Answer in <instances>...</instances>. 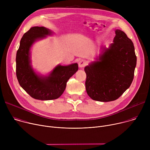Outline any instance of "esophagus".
Returning a JSON list of instances; mask_svg holds the SVG:
<instances>
[{
    "instance_id": "esophagus-1",
    "label": "esophagus",
    "mask_w": 150,
    "mask_h": 150,
    "mask_svg": "<svg viewBox=\"0 0 150 150\" xmlns=\"http://www.w3.org/2000/svg\"><path fill=\"white\" fill-rule=\"evenodd\" d=\"M87 64V62L86 60H85L83 59H82V60H81L79 62L78 65H79V67L80 68H83L84 67L86 66Z\"/></svg>"
}]
</instances>
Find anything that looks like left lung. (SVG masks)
<instances>
[{
	"instance_id": "obj_1",
	"label": "left lung",
	"mask_w": 150,
	"mask_h": 150,
	"mask_svg": "<svg viewBox=\"0 0 150 150\" xmlns=\"http://www.w3.org/2000/svg\"><path fill=\"white\" fill-rule=\"evenodd\" d=\"M113 42L104 48L98 61L84 68L85 88L94 100L108 102L117 100L131 85L137 65L132 40L116 30Z\"/></svg>"
}]
</instances>
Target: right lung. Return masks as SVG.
<instances>
[{"mask_svg":"<svg viewBox=\"0 0 150 150\" xmlns=\"http://www.w3.org/2000/svg\"><path fill=\"white\" fill-rule=\"evenodd\" d=\"M44 27H31L20 41L16 56V75L18 82L31 97L40 100L59 98L65 91L68 79L78 71L77 63L68 66H57L47 77L38 76L30 66V50L38 38L50 34Z\"/></svg>","mask_w":150,"mask_h":150,"instance_id":"add662e5","label":"right lung"}]
</instances>
